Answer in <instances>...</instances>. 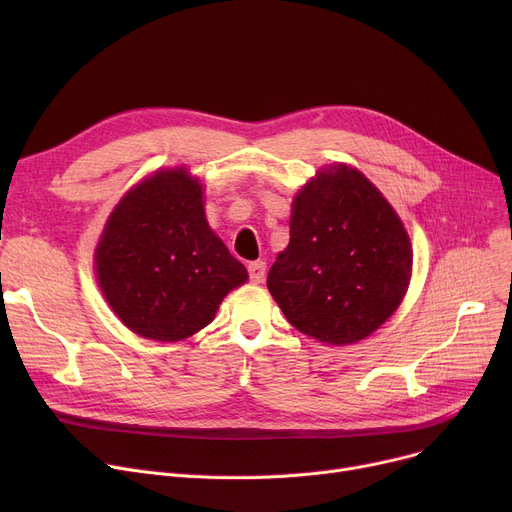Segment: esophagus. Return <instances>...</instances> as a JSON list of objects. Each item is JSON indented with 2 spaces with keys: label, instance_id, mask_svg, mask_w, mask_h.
I'll list each match as a JSON object with an SVG mask.
<instances>
[{
  "label": "esophagus",
  "instance_id": "1",
  "mask_svg": "<svg viewBox=\"0 0 512 512\" xmlns=\"http://www.w3.org/2000/svg\"><path fill=\"white\" fill-rule=\"evenodd\" d=\"M249 278L253 284H261L265 280V263L263 261L249 263Z\"/></svg>",
  "mask_w": 512,
  "mask_h": 512
}]
</instances>
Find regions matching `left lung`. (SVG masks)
<instances>
[{"mask_svg": "<svg viewBox=\"0 0 512 512\" xmlns=\"http://www.w3.org/2000/svg\"><path fill=\"white\" fill-rule=\"evenodd\" d=\"M409 234L359 170L332 166L294 199L290 242L267 288L290 326L328 344L378 330L411 280Z\"/></svg>", "mask_w": 512, "mask_h": 512, "instance_id": "8db88e82", "label": "left lung"}]
</instances>
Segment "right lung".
<instances>
[{
    "label": "right lung",
    "instance_id": "add662e5",
    "mask_svg": "<svg viewBox=\"0 0 512 512\" xmlns=\"http://www.w3.org/2000/svg\"><path fill=\"white\" fill-rule=\"evenodd\" d=\"M103 297L134 334L176 342L199 332L247 282L205 220L203 188L186 170L143 180L116 205L95 251Z\"/></svg>",
    "mask_w": 512,
    "mask_h": 512
}]
</instances>
